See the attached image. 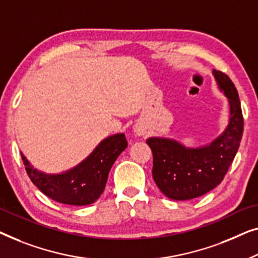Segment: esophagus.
Instances as JSON below:
<instances>
[{
  "label": "esophagus",
  "instance_id": "obj_1",
  "mask_svg": "<svg viewBox=\"0 0 258 258\" xmlns=\"http://www.w3.org/2000/svg\"><path fill=\"white\" fill-rule=\"evenodd\" d=\"M136 132H137V134H139V136H143V134H144V131L139 128V127L136 128Z\"/></svg>",
  "mask_w": 258,
  "mask_h": 258
}]
</instances>
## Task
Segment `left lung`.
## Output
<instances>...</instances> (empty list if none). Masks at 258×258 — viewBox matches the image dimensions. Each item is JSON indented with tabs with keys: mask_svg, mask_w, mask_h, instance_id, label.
<instances>
[{
	"mask_svg": "<svg viewBox=\"0 0 258 258\" xmlns=\"http://www.w3.org/2000/svg\"><path fill=\"white\" fill-rule=\"evenodd\" d=\"M220 89L229 100V125L209 146L186 148L165 138L146 140L153 153L152 175L162 193L172 200H190L221 183L233 162L243 134V114L237 90L226 74L214 70Z\"/></svg>",
	"mask_w": 258,
	"mask_h": 258,
	"instance_id": "1",
	"label": "left lung"
}]
</instances>
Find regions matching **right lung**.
<instances>
[{"mask_svg": "<svg viewBox=\"0 0 258 258\" xmlns=\"http://www.w3.org/2000/svg\"><path fill=\"white\" fill-rule=\"evenodd\" d=\"M126 147L125 134H114L101 141L82 164L61 174L39 172L23 154L22 160L32 183L46 197L64 205L86 206L99 199L112 165Z\"/></svg>", "mask_w": 258, "mask_h": 258, "instance_id": "obj_1", "label": "right lung"}]
</instances>
